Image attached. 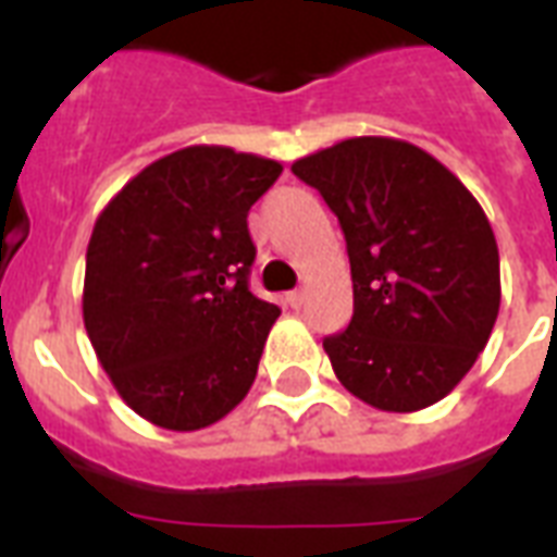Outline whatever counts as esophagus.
I'll use <instances>...</instances> for the list:
<instances>
[{
    "label": "esophagus",
    "instance_id": "34e87169",
    "mask_svg": "<svg viewBox=\"0 0 557 557\" xmlns=\"http://www.w3.org/2000/svg\"><path fill=\"white\" fill-rule=\"evenodd\" d=\"M286 304L295 306V309H300V306L306 304V288H295V292H288Z\"/></svg>",
    "mask_w": 557,
    "mask_h": 557
}]
</instances>
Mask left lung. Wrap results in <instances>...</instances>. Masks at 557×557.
Segmentation results:
<instances>
[{"instance_id": "left-lung-1", "label": "left lung", "mask_w": 557, "mask_h": 557, "mask_svg": "<svg viewBox=\"0 0 557 557\" xmlns=\"http://www.w3.org/2000/svg\"><path fill=\"white\" fill-rule=\"evenodd\" d=\"M338 216L352 321L323 338L367 405L413 413L474 367L500 312V253L480 201L445 164L396 138H349L292 164Z\"/></svg>"}]
</instances>
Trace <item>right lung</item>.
<instances>
[{
  "label": "right lung",
  "instance_id": "1",
  "mask_svg": "<svg viewBox=\"0 0 557 557\" xmlns=\"http://www.w3.org/2000/svg\"><path fill=\"white\" fill-rule=\"evenodd\" d=\"M283 173L231 147L152 161L91 231L83 323L126 405L168 431H199L251 389L280 318L248 288V210Z\"/></svg>",
  "mask_w": 557,
  "mask_h": 557
}]
</instances>
